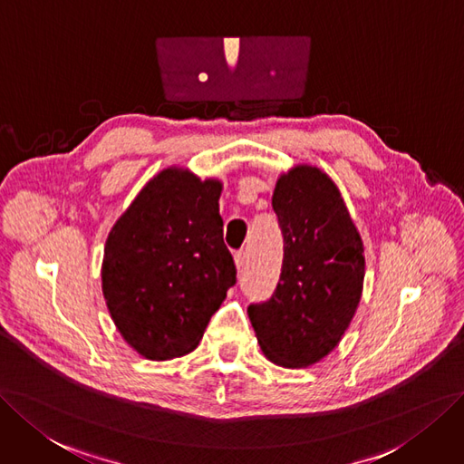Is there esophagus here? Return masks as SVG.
Returning a JSON list of instances; mask_svg holds the SVG:
<instances>
[{"label":"esophagus","instance_id":"1","mask_svg":"<svg viewBox=\"0 0 464 464\" xmlns=\"http://www.w3.org/2000/svg\"><path fill=\"white\" fill-rule=\"evenodd\" d=\"M246 258H248L246 250H238V252L235 254V264H237V269H238V271H243V267L246 266Z\"/></svg>","mask_w":464,"mask_h":464}]
</instances>
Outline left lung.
Here are the masks:
<instances>
[{
    "label": "left lung",
    "instance_id": "obj_1",
    "mask_svg": "<svg viewBox=\"0 0 464 464\" xmlns=\"http://www.w3.org/2000/svg\"><path fill=\"white\" fill-rule=\"evenodd\" d=\"M271 204L285 241L281 277L267 302L248 305V317L269 362L300 369L329 355L350 327L363 290V243L319 168L283 174Z\"/></svg>",
    "mask_w": 464,
    "mask_h": 464
}]
</instances>
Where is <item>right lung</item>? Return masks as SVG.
I'll return each mask as SVG.
<instances>
[{"instance_id":"obj_1","label":"right lung","mask_w":464,"mask_h":464,"mask_svg":"<svg viewBox=\"0 0 464 464\" xmlns=\"http://www.w3.org/2000/svg\"><path fill=\"white\" fill-rule=\"evenodd\" d=\"M221 183L181 168L154 176L118 218L101 279L111 317L152 362L193 352L237 283L223 243Z\"/></svg>"}]
</instances>
